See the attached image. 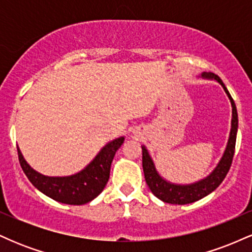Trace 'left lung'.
Masks as SVG:
<instances>
[{
	"mask_svg": "<svg viewBox=\"0 0 252 252\" xmlns=\"http://www.w3.org/2000/svg\"><path fill=\"white\" fill-rule=\"evenodd\" d=\"M199 78H202V79L206 80H216L217 83L220 84L227 98L230 99L231 108H232L230 135H228L227 144L225 147L222 156L220 158V160H219L218 164L215 167V169L209 175L205 176L204 179L190 182V184H174V182L164 179L158 173V170L156 169L154 160L150 156L147 147L142 144V166L147 185H148L149 189L152 190V193L156 198H158L163 202H168V204H190V202L200 200L204 196L212 193L221 184L225 176H226L228 169L231 167V163H232L233 154H235L237 131H238V114H237L236 104L233 102L230 92L227 91L226 86L224 85L222 80L217 74L210 73V72L209 73L207 72H202Z\"/></svg>",
	"mask_w": 252,
	"mask_h": 252,
	"instance_id": "obj_1",
	"label": "left lung"
}]
</instances>
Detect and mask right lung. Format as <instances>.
Listing matches in <instances>:
<instances>
[{"label": "right lung", "instance_id": "1", "mask_svg": "<svg viewBox=\"0 0 252 252\" xmlns=\"http://www.w3.org/2000/svg\"><path fill=\"white\" fill-rule=\"evenodd\" d=\"M124 136L110 141L98 152L94 160L80 172L66 176H48L36 172L25 160L17 147L20 164L33 186L53 200L67 205H84L102 193L110 176V167Z\"/></svg>", "mask_w": 252, "mask_h": 252}]
</instances>
